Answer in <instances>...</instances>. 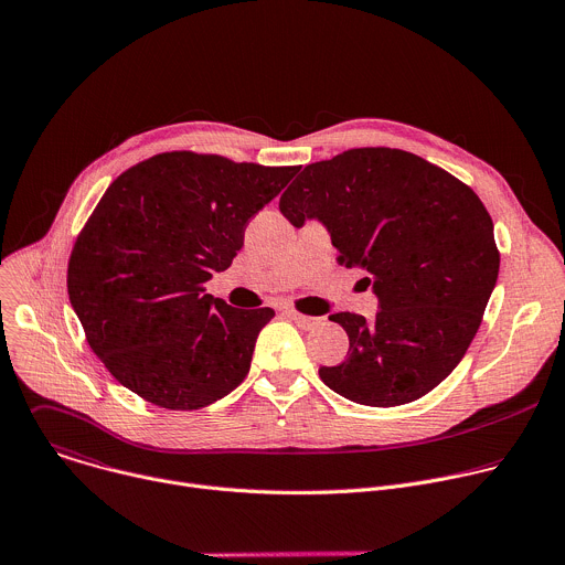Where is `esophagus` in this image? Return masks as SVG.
Here are the masks:
<instances>
[{
	"instance_id": "34e87169",
	"label": "esophagus",
	"mask_w": 565,
	"mask_h": 565,
	"mask_svg": "<svg viewBox=\"0 0 565 565\" xmlns=\"http://www.w3.org/2000/svg\"><path fill=\"white\" fill-rule=\"evenodd\" d=\"M288 315H290V319L295 321L297 327H301L306 331H312V329H317L321 324V317H308V315H301V312H295V310H290Z\"/></svg>"
}]
</instances>
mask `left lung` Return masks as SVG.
<instances>
[{"instance_id":"left-lung-1","label":"left lung","mask_w":565,"mask_h":565,"mask_svg":"<svg viewBox=\"0 0 565 565\" xmlns=\"http://www.w3.org/2000/svg\"><path fill=\"white\" fill-rule=\"evenodd\" d=\"M301 227L324 223L338 262L366 273L373 321L335 312L349 358L321 366L329 388L366 407L407 405L467 353L499 279L494 223L471 188L429 160L360 147L306 166L279 199Z\"/></svg>"}]
</instances>
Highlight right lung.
<instances>
[{
    "instance_id": "right-lung-1",
    "label": "right lung",
    "mask_w": 565,
    "mask_h": 565,
    "mask_svg": "<svg viewBox=\"0 0 565 565\" xmlns=\"http://www.w3.org/2000/svg\"><path fill=\"white\" fill-rule=\"evenodd\" d=\"M299 168L166 151L122 172L77 234L66 288L87 342L129 391L163 409L212 405L246 380L273 308L205 292L248 221Z\"/></svg>"
}]
</instances>
